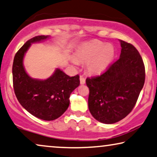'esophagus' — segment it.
<instances>
[{"instance_id": "esophagus-1", "label": "esophagus", "mask_w": 157, "mask_h": 157, "mask_svg": "<svg viewBox=\"0 0 157 157\" xmlns=\"http://www.w3.org/2000/svg\"><path fill=\"white\" fill-rule=\"evenodd\" d=\"M79 80H80V84L81 85H84L85 84V78L82 76L79 77Z\"/></svg>"}]
</instances>
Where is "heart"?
<instances>
[{"label": "heart", "instance_id": "1", "mask_svg": "<svg viewBox=\"0 0 157 157\" xmlns=\"http://www.w3.org/2000/svg\"><path fill=\"white\" fill-rule=\"evenodd\" d=\"M114 56L115 49L111 44H106L99 40H95L82 46L77 53L76 57L78 61H89V71L92 73H99L109 66ZM72 61L74 64H78V62L75 58Z\"/></svg>", "mask_w": 157, "mask_h": 157}]
</instances>
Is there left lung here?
<instances>
[{"label":"left lung","instance_id":"left-lung-1","mask_svg":"<svg viewBox=\"0 0 157 157\" xmlns=\"http://www.w3.org/2000/svg\"><path fill=\"white\" fill-rule=\"evenodd\" d=\"M120 42V58L100 75L86 79L89 110L96 120L106 124L118 122L132 111L145 80L138 51L130 43Z\"/></svg>","mask_w":157,"mask_h":157}]
</instances>
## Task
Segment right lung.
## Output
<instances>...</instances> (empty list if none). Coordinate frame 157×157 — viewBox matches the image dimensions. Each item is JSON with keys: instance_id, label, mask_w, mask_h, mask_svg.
<instances>
[{"instance_id": "obj_1", "label": "right lung", "mask_w": 157, "mask_h": 157, "mask_svg": "<svg viewBox=\"0 0 157 157\" xmlns=\"http://www.w3.org/2000/svg\"><path fill=\"white\" fill-rule=\"evenodd\" d=\"M48 37L41 35L28 40L16 53L13 65V88L18 101L32 115L44 121H53L62 116L69 106L71 94L79 85L78 75L70 77L58 68L44 80L27 75L23 66L25 53L31 44Z\"/></svg>"}]
</instances>
